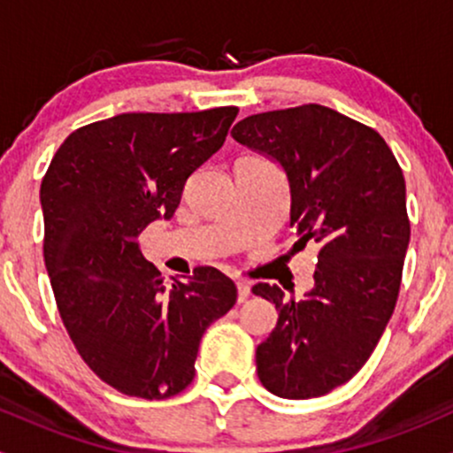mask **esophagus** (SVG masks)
Listing matches in <instances>:
<instances>
[{"label":"esophagus","mask_w":453,"mask_h":453,"mask_svg":"<svg viewBox=\"0 0 453 453\" xmlns=\"http://www.w3.org/2000/svg\"><path fill=\"white\" fill-rule=\"evenodd\" d=\"M236 288H238V303H244V300L249 298V294H251V288H249V283H244V280H236Z\"/></svg>","instance_id":"34e87169"}]
</instances>
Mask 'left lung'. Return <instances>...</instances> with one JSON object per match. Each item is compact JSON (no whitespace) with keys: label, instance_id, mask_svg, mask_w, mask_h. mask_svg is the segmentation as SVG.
Returning <instances> with one entry per match:
<instances>
[{"label":"left lung","instance_id":"left-lung-1","mask_svg":"<svg viewBox=\"0 0 453 453\" xmlns=\"http://www.w3.org/2000/svg\"><path fill=\"white\" fill-rule=\"evenodd\" d=\"M232 136L283 165L294 249L317 247L306 298L253 288L279 311L257 377L280 398L324 396L366 364L396 306L411 238L403 170L375 129L319 104L251 114Z\"/></svg>","mask_w":453,"mask_h":453}]
</instances>
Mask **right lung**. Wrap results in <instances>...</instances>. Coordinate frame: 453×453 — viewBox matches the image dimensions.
Wrapping results in <instances>:
<instances>
[{"label": "right lung", "instance_id": "add662e5", "mask_svg": "<svg viewBox=\"0 0 453 453\" xmlns=\"http://www.w3.org/2000/svg\"><path fill=\"white\" fill-rule=\"evenodd\" d=\"M236 114L221 106L89 123L64 140L42 179L44 264L61 321L87 366L127 396L183 392L202 334L236 303L217 268L165 285L138 249L150 221L174 215Z\"/></svg>", "mask_w": 453, "mask_h": 453}]
</instances>
